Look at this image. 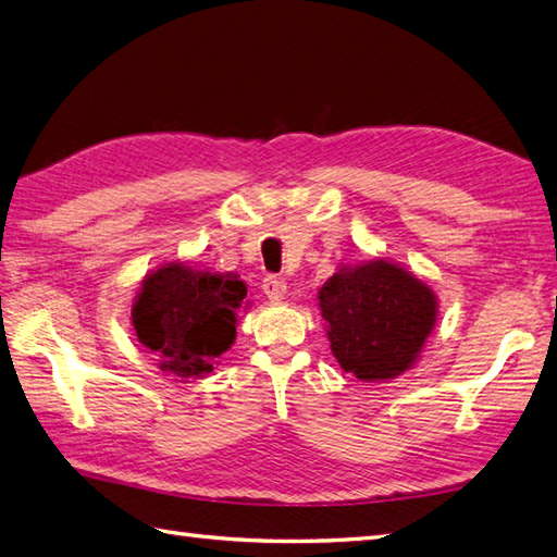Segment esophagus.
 Returning <instances> with one entry per match:
<instances>
[{
    "label": "esophagus",
    "instance_id": "esophagus-1",
    "mask_svg": "<svg viewBox=\"0 0 557 557\" xmlns=\"http://www.w3.org/2000/svg\"><path fill=\"white\" fill-rule=\"evenodd\" d=\"M263 292H265V297L270 299V301H282L285 299V294H287V285H285V280H280V277H265L263 280Z\"/></svg>",
    "mask_w": 557,
    "mask_h": 557
}]
</instances>
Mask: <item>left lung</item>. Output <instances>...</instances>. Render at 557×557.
Wrapping results in <instances>:
<instances>
[{
	"label": "left lung",
	"instance_id": "obj_1",
	"mask_svg": "<svg viewBox=\"0 0 557 557\" xmlns=\"http://www.w3.org/2000/svg\"><path fill=\"white\" fill-rule=\"evenodd\" d=\"M318 306L337 363L366 383L409 371L437 315L433 289L387 260L342 265L318 289Z\"/></svg>",
	"mask_w": 557,
	"mask_h": 557
}]
</instances>
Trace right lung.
<instances>
[{"instance_id": "obj_1", "label": "right lung", "mask_w": 557, "mask_h": 557, "mask_svg": "<svg viewBox=\"0 0 557 557\" xmlns=\"http://www.w3.org/2000/svg\"><path fill=\"white\" fill-rule=\"evenodd\" d=\"M244 299L246 285L234 272L164 263L140 285L132 323L140 345L158 357L160 371L184 381L203 377L234 345L236 309Z\"/></svg>"}]
</instances>
